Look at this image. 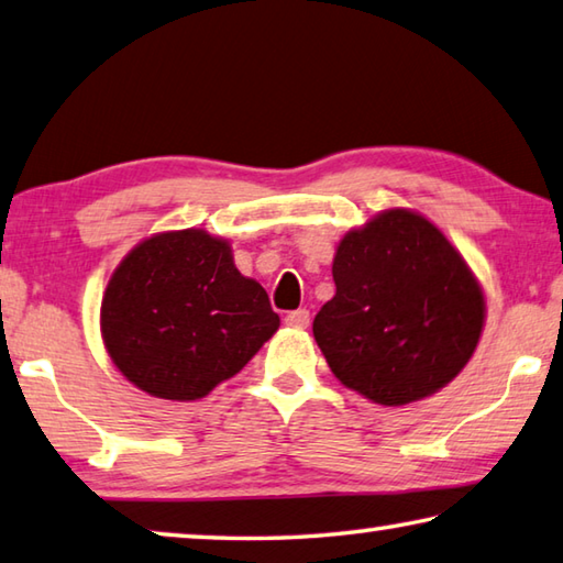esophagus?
<instances>
[{
    "label": "esophagus",
    "instance_id": "esophagus-1",
    "mask_svg": "<svg viewBox=\"0 0 563 563\" xmlns=\"http://www.w3.org/2000/svg\"><path fill=\"white\" fill-rule=\"evenodd\" d=\"M285 322H288L290 327H298V330H305V327L310 324V310H305V308L292 310V312H288V317H285Z\"/></svg>",
    "mask_w": 563,
    "mask_h": 563
}]
</instances>
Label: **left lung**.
I'll use <instances>...</instances> for the list:
<instances>
[{"label":"left lung","mask_w":563,"mask_h":563,"mask_svg":"<svg viewBox=\"0 0 563 563\" xmlns=\"http://www.w3.org/2000/svg\"><path fill=\"white\" fill-rule=\"evenodd\" d=\"M332 278L336 292L314 317V342L336 379L369 401H421L475 354L483 285L423 213L386 209L346 231Z\"/></svg>","instance_id":"obj_1"}]
</instances>
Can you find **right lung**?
<instances>
[{
    "instance_id": "obj_1",
    "label": "right lung",
    "mask_w": 563,
    "mask_h": 563,
    "mask_svg": "<svg viewBox=\"0 0 563 563\" xmlns=\"http://www.w3.org/2000/svg\"><path fill=\"white\" fill-rule=\"evenodd\" d=\"M278 327L268 292L239 273L231 243L203 229L140 241L100 302L112 364L167 401H197L236 376Z\"/></svg>"
}]
</instances>
